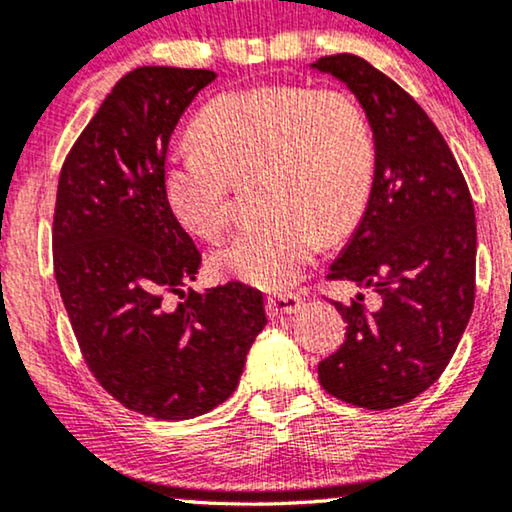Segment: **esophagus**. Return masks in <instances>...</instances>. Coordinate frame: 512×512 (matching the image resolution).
<instances>
[{
    "mask_svg": "<svg viewBox=\"0 0 512 512\" xmlns=\"http://www.w3.org/2000/svg\"><path fill=\"white\" fill-rule=\"evenodd\" d=\"M302 309V297L295 292H278V295L267 297V313L271 318L276 316H290Z\"/></svg>",
    "mask_w": 512,
    "mask_h": 512,
    "instance_id": "34e87169",
    "label": "esophagus"
}]
</instances>
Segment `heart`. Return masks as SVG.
I'll use <instances>...</instances> for the list:
<instances>
[{
  "label": "heart",
  "mask_w": 512,
  "mask_h": 512,
  "mask_svg": "<svg viewBox=\"0 0 512 512\" xmlns=\"http://www.w3.org/2000/svg\"><path fill=\"white\" fill-rule=\"evenodd\" d=\"M196 145L168 156V210L189 234L217 241L231 215L229 180L260 173L267 210L213 255L217 274L283 290L316 260L325 234L349 231L374 185V140L351 95L264 84L217 95L192 126Z\"/></svg>",
  "instance_id": "obj_1"
}]
</instances>
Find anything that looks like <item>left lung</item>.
<instances>
[{
  "mask_svg": "<svg viewBox=\"0 0 512 512\" xmlns=\"http://www.w3.org/2000/svg\"><path fill=\"white\" fill-rule=\"evenodd\" d=\"M311 67L349 86L374 135L370 201L327 278L379 295L374 311L363 295L332 302L349 325L318 379L344 403L391 410L438 381L473 313V199L445 138L393 79L351 53Z\"/></svg>",
  "mask_w": 512,
  "mask_h": 512,
  "instance_id": "8db88e82",
  "label": "left lung"
}]
</instances>
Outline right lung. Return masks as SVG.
<instances>
[{
    "instance_id": "1",
    "label": "right lung",
    "mask_w": 512,
    "mask_h": 512,
    "mask_svg": "<svg viewBox=\"0 0 512 512\" xmlns=\"http://www.w3.org/2000/svg\"><path fill=\"white\" fill-rule=\"evenodd\" d=\"M210 70L138 67L117 81L60 170L53 269L93 377L128 410L163 421L222 405L267 325L262 292H196L201 252L163 199L182 112ZM168 294L183 302L170 305Z\"/></svg>"
}]
</instances>
